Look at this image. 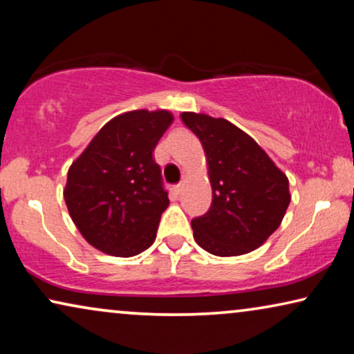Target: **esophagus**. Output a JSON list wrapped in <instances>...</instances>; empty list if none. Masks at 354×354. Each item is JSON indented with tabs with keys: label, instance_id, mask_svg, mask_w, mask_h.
<instances>
[{
	"label": "esophagus",
	"instance_id": "esophagus-1",
	"mask_svg": "<svg viewBox=\"0 0 354 354\" xmlns=\"http://www.w3.org/2000/svg\"><path fill=\"white\" fill-rule=\"evenodd\" d=\"M182 188H183V183L180 182V183H177V185H176V192L177 193H180L182 192Z\"/></svg>",
	"mask_w": 354,
	"mask_h": 354
}]
</instances>
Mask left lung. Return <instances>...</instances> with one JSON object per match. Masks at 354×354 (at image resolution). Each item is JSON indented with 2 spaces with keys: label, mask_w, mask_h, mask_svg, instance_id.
Here are the masks:
<instances>
[{
  "label": "left lung",
  "mask_w": 354,
  "mask_h": 354,
  "mask_svg": "<svg viewBox=\"0 0 354 354\" xmlns=\"http://www.w3.org/2000/svg\"><path fill=\"white\" fill-rule=\"evenodd\" d=\"M206 154L212 203L192 221L195 241L216 256L259 248L277 230L290 205L288 178L268 153L229 120L182 113Z\"/></svg>",
  "instance_id": "8db88e82"
}]
</instances>
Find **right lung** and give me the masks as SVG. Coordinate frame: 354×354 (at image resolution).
Instances as JSON below:
<instances>
[{"label": "right lung", "mask_w": 354, "mask_h": 354, "mask_svg": "<svg viewBox=\"0 0 354 354\" xmlns=\"http://www.w3.org/2000/svg\"><path fill=\"white\" fill-rule=\"evenodd\" d=\"M172 120L164 109L115 115L72 162L66 206L82 236L96 250L130 258L153 245L169 206L153 151Z\"/></svg>", "instance_id": "1"}]
</instances>
